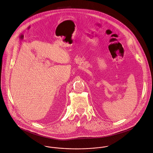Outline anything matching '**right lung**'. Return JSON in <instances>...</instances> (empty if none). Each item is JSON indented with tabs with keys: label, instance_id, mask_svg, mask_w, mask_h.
<instances>
[{
	"label": "right lung",
	"instance_id": "obj_1",
	"mask_svg": "<svg viewBox=\"0 0 153 153\" xmlns=\"http://www.w3.org/2000/svg\"><path fill=\"white\" fill-rule=\"evenodd\" d=\"M21 38H22V37H21Z\"/></svg>",
	"mask_w": 153,
	"mask_h": 153
}]
</instances>
